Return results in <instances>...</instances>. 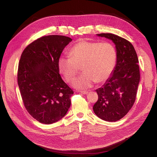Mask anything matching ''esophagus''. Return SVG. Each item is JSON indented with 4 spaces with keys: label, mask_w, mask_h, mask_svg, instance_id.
I'll list each match as a JSON object with an SVG mask.
<instances>
[{
    "label": "esophagus",
    "mask_w": 157,
    "mask_h": 157,
    "mask_svg": "<svg viewBox=\"0 0 157 157\" xmlns=\"http://www.w3.org/2000/svg\"><path fill=\"white\" fill-rule=\"evenodd\" d=\"M78 92L82 94H87L88 93V92H86V91H78Z\"/></svg>",
    "instance_id": "obj_1"
}]
</instances>
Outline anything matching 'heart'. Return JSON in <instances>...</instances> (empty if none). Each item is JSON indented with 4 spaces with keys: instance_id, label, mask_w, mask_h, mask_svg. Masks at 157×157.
<instances>
[{
    "instance_id": "1",
    "label": "heart",
    "mask_w": 157,
    "mask_h": 157,
    "mask_svg": "<svg viewBox=\"0 0 157 157\" xmlns=\"http://www.w3.org/2000/svg\"><path fill=\"white\" fill-rule=\"evenodd\" d=\"M69 55V57L62 56L58 60V70L70 83L82 67L85 72L72 83L74 87L81 90L91 88L96 82L104 83L112 75L117 62L116 49L108 42L81 40L70 49Z\"/></svg>"
}]
</instances>
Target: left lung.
Wrapping results in <instances>:
<instances>
[{
	"label": "left lung",
	"instance_id": "1",
	"mask_svg": "<svg viewBox=\"0 0 157 157\" xmlns=\"http://www.w3.org/2000/svg\"><path fill=\"white\" fill-rule=\"evenodd\" d=\"M113 40L116 45L117 62L112 76L96 90L98 101L93 109L97 116L107 121H117L132 108L140 81L138 57L128 40L110 33L97 34Z\"/></svg>",
	"mask_w": 157,
	"mask_h": 157
}]
</instances>
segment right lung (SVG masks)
Returning <instances> with one entry per match:
<instances>
[{"label": "right lung", "instance_id": "obj_1", "mask_svg": "<svg viewBox=\"0 0 157 157\" xmlns=\"http://www.w3.org/2000/svg\"><path fill=\"white\" fill-rule=\"evenodd\" d=\"M71 40L63 36H44L21 53L17 77L22 101L28 113L41 123L59 121L71 106L74 92L62 80L58 60Z\"/></svg>", "mask_w": 157, "mask_h": 157}]
</instances>
